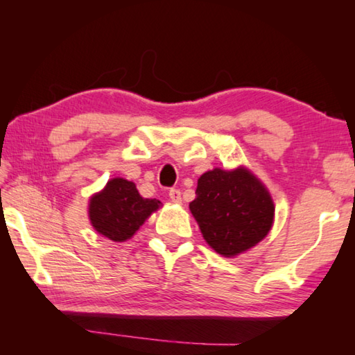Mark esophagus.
Segmentation results:
<instances>
[{"mask_svg":"<svg viewBox=\"0 0 355 355\" xmlns=\"http://www.w3.org/2000/svg\"><path fill=\"white\" fill-rule=\"evenodd\" d=\"M169 198L173 202H182V192H180V189H171L169 191Z\"/></svg>","mask_w":355,"mask_h":355,"instance_id":"1","label":"esophagus"}]
</instances>
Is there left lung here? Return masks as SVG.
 <instances>
[{
    "label": "left lung",
    "instance_id": "left-lung-1",
    "mask_svg": "<svg viewBox=\"0 0 355 355\" xmlns=\"http://www.w3.org/2000/svg\"><path fill=\"white\" fill-rule=\"evenodd\" d=\"M189 207L215 252L235 256L256 245L273 224L270 193L245 169L209 171L198 178Z\"/></svg>",
    "mask_w": 355,
    "mask_h": 355
}]
</instances>
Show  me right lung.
I'll use <instances>...</instances> for the list:
<instances>
[{
  "label": "right lung",
  "instance_id": "add662e5",
  "mask_svg": "<svg viewBox=\"0 0 355 355\" xmlns=\"http://www.w3.org/2000/svg\"><path fill=\"white\" fill-rule=\"evenodd\" d=\"M158 206L160 201L143 198L134 183L123 178H112L107 187L89 201V220L101 235L123 243L139 230Z\"/></svg>",
  "mask_w": 355,
  "mask_h": 355
}]
</instances>
